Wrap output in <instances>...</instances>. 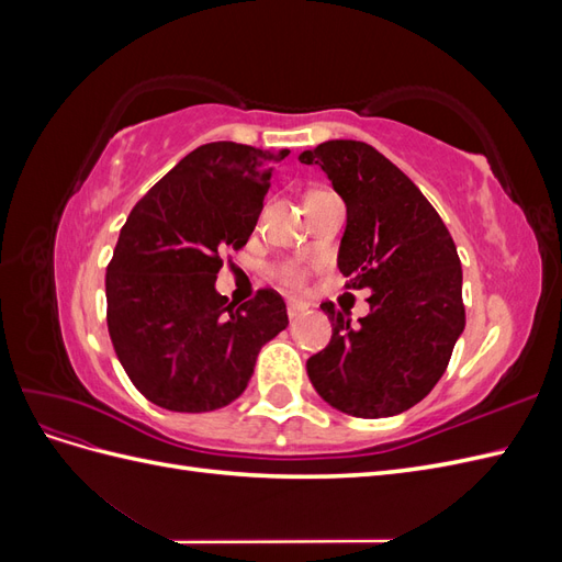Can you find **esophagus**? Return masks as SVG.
<instances>
[{"label":"esophagus","mask_w":562,"mask_h":562,"mask_svg":"<svg viewBox=\"0 0 562 562\" xmlns=\"http://www.w3.org/2000/svg\"><path fill=\"white\" fill-rule=\"evenodd\" d=\"M304 310H310L307 302H302V300H297V297H288V316L297 318Z\"/></svg>","instance_id":"1"}]
</instances>
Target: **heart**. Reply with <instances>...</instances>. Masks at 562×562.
Wrapping results in <instances>:
<instances>
[{"mask_svg": "<svg viewBox=\"0 0 562 562\" xmlns=\"http://www.w3.org/2000/svg\"><path fill=\"white\" fill-rule=\"evenodd\" d=\"M274 274H277V279L283 281L285 285H302V283H304V277H307V271H304L300 265L288 262V265L277 267Z\"/></svg>", "mask_w": 562, "mask_h": 562, "instance_id": "1", "label": "heart"}]
</instances>
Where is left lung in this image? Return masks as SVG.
<instances>
[{"label":"left lung","mask_w":562,"mask_h":562,"mask_svg":"<svg viewBox=\"0 0 562 562\" xmlns=\"http://www.w3.org/2000/svg\"><path fill=\"white\" fill-rule=\"evenodd\" d=\"M347 206L337 267L347 288H368L370 314L351 326L333 302L328 347L307 361L318 396L335 411L378 419L419 403L443 378L464 333L462 262L436 209L398 166L361 140L304 149Z\"/></svg>","instance_id":"obj_1"}]
</instances>
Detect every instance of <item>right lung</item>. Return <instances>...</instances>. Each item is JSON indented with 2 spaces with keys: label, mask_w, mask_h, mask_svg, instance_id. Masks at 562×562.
<instances>
[{
  "label": "right lung",
  "mask_w": 562,
  "mask_h": 562,
  "mask_svg": "<svg viewBox=\"0 0 562 562\" xmlns=\"http://www.w3.org/2000/svg\"><path fill=\"white\" fill-rule=\"evenodd\" d=\"M288 149L201 145L135 203L108 265V328L140 394L211 413L244 394L260 349L285 326L274 291L234 307L215 291L220 252L246 246Z\"/></svg>",
  "instance_id": "add662e5"
}]
</instances>
